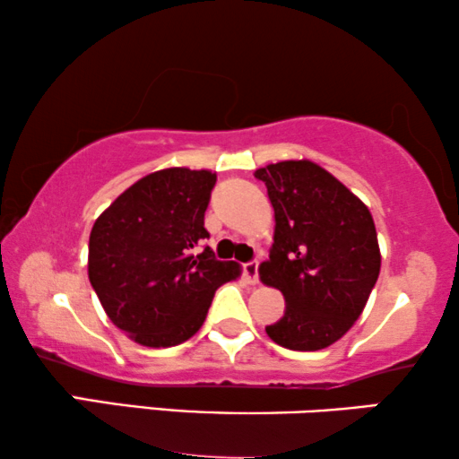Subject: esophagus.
Here are the masks:
<instances>
[{"label":"esophagus","instance_id":"34e87169","mask_svg":"<svg viewBox=\"0 0 459 459\" xmlns=\"http://www.w3.org/2000/svg\"><path fill=\"white\" fill-rule=\"evenodd\" d=\"M242 273H244V280H247L248 284H256V281H259V263L256 261L244 263Z\"/></svg>","mask_w":459,"mask_h":459}]
</instances>
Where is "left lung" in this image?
Wrapping results in <instances>:
<instances>
[{
  "label": "left lung",
  "instance_id": "1",
  "mask_svg": "<svg viewBox=\"0 0 459 459\" xmlns=\"http://www.w3.org/2000/svg\"><path fill=\"white\" fill-rule=\"evenodd\" d=\"M275 231L259 275L284 294L286 309L265 332L280 347L319 351L351 330L380 273L372 212L334 175L311 160L256 169Z\"/></svg>",
  "mask_w": 459,
  "mask_h": 459
}]
</instances>
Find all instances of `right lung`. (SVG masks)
Returning a JSON list of instances; mask_svg holds the SVG:
<instances>
[{
	"mask_svg": "<svg viewBox=\"0 0 459 459\" xmlns=\"http://www.w3.org/2000/svg\"><path fill=\"white\" fill-rule=\"evenodd\" d=\"M217 173L162 169L127 187L93 223L87 273L110 322L143 347H175L204 324L215 290L242 273L200 250Z\"/></svg>",
	"mask_w": 459,
	"mask_h": 459,
	"instance_id": "1",
	"label": "right lung"
}]
</instances>
